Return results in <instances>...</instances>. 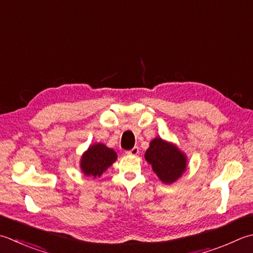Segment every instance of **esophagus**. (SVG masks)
I'll list each match as a JSON object with an SVG mask.
<instances>
[{
	"instance_id": "1",
	"label": "esophagus",
	"mask_w": 253,
	"mask_h": 253,
	"mask_svg": "<svg viewBox=\"0 0 253 253\" xmlns=\"http://www.w3.org/2000/svg\"><path fill=\"white\" fill-rule=\"evenodd\" d=\"M126 153H127V155L136 156V155H138V153H139V148H138V147H133L132 149H130V150H127V151H126Z\"/></svg>"
}]
</instances>
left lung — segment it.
Here are the masks:
<instances>
[{
	"label": "left lung",
	"mask_w": 253,
	"mask_h": 253,
	"mask_svg": "<svg viewBox=\"0 0 253 253\" xmlns=\"http://www.w3.org/2000/svg\"><path fill=\"white\" fill-rule=\"evenodd\" d=\"M145 158L163 183L174 182L186 168L185 156L175 146L161 138H155L150 142Z\"/></svg>",
	"instance_id": "8db88e82"
}]
</instances>
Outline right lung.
<instances>
[{
  "mask_svg": "<svg viewBox=\"0 0 253 253\" xmlns=\"http://www.w3.org/2000/svg\"><path fill=\"white\" fill-rule=\"evenodd\" d=\"M117 159L116 152L103 143L93 145L81 159V169L88 176H101L108 167Z\"/></svg>",
  "mask_w": 253,
  "mask_h": 253,
  "instance_id": "1",
  "label": "right lung"
}]
</instances>
